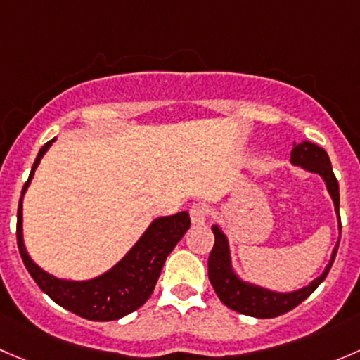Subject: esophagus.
Masks as SVG:
<instances>
[{"label": "esophagus", "mask_w": 360, "mask_h": 360, "mask_svg": "<svg viewBox=\"0 0 360 360\" xmlns=\"http://www.w3.org/2000/svg\"><path fill=\"white\" fill-rule=\"evenodd\" d=\"M188 213H191V220L194 225H205L206 220H207V210L205 206L201 205H194L188 210Z\"/></svg>", "instance_id": "esophagus-1"}]
</instances>
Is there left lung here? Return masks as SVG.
Returning a JSON list of instances; mask_svg holds the SVG:
<instances>
[{"label": "left lung", "instance_id": "1", "mask_svg": "<svg viewBox=\"0 0 360 360\" xmlns=\"http://www.w3.org/2000/svg\"><path fill=\"white\" fill-rule=\"evenodd\" d=\"M291 165L305 169V172L319 175L324 180L326 188L335 205V213L338 217V231L342 236V221H340V187L335 173H333L331 161L329 155L322 147L317 143L303 140L300 143H292L291 150ZM211 231L214 234V246L211 250L210 258H207V277L211 281V286L217 291L218 298L221 300L224 305L236 312L244 314V316L258 317V319H270L283 316L290 310L298 307L303 300L309 298L314 291L317 290L319 284L326 279L328 272L331 270L333 262H335L336 253H338V244L333 248L331 258L326 265L324 272L316 277L310 284L300 288L296 291H274L269 288L260 286V284L244 281L232 266L231 257V244L229 237L220 229V225H211Z\"/></svg>", "mask_w": 360, "mask_h": 360}]
</instances>
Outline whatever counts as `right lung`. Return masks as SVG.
Here are the masks:
<instances>
[{
	"label": "right lung",
	"mask_w": 360,
	"mask_h": 360,
	"mask_svg": "<svg viewBox=\"0 0 360 360\" xmlns=\"http://www.w3.org/2000/svg\"><path fill=\"white\" fill-rule=\"evenodd\" d=\"M55 140L57 139H51L39 149L18 201L17 244L22 262L34 283L65 310L88 321H117L140 309L153 295L162 265L176 243L191 227V218L187 211L154 218L147 231L133 244L131 250L116 265L94 279L72 281L51 276L27 253L24 244V229H22V201L39 161Z\"/></svg>",
	"instance_id": "obj_1"
}]
</instances>
